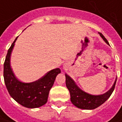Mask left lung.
<instances>
[{
    "label": "left lung",
    "instance_id": "8db88e82",
    "mask_svg": "<svg viewBox=\"0 0 122 122\" xmlns=\"http://www.w3.org/2000/svg\"><path fill=\"white\" fill-rule=\"evenodd\" d=\"M100 36L102 37L106 43L109 44L108 41L105 38L101 33H99ZM66 77V86L69 91L71 95V101L74 105L77 108L85 110H92L98 108L102 105L108 99L109 97L111 96L112 93L114 90L115 85L116 82V79L112 87L107 92L101 95H92L82 91L80 89L75 83L73 79L69 76L65 75Z\"/></svg>",
    "mask_w": 122,
    "mask_h": 122
}]
</instances>
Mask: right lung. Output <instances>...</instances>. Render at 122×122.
I'll return each instance as SVG.
<instances>
[{
    "instance_id": "add662e5",
    "label": "right lung",
    "mask_w": 122,
    "mask_h": 122,
    "mask_svg": "<svg viewBox=\"0 0 122 122\" xmlns=\"http://www.w3.org/2000/svg\"><path fill=\"white\" fill-rule=\"evenodd\" d=\"M17 38L8 50L4 63L5 83L10 95L17 102L28 108H38L47 102L49 91L61 70L59 68L51 70L35 82L24 83L19 81L14 75L10 64L11 53Z\"/></svg>"
}]
</instances>
